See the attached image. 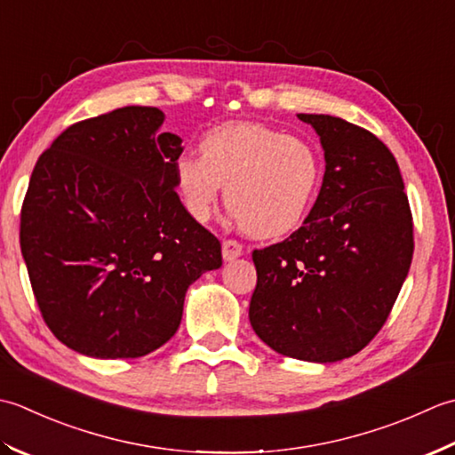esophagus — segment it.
<instances>
[{
	"label": "esophagus",
	"mask_w": 455,
	"mask_h": 455,
	"mask_svg": "<svg viewBox=\"0 0 455 455\" xmlns=\"http://www.w3.org/2000/svg\"><path fill=\"white\" fill-rule=\"evenodd\" d=\"M221 255H224L226 261H234V259L243 255V245L235 239H224V243H221Z\"/></svg>",
	"instance_id": "obj_1"
}]
</instances>
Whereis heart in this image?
Instances as JSON below:
<instances>
[{
    "label": "heart",
    "mask_w": 455,
    "mask_h": 455,
    "mask_svg": "<svg viewBox=\"0 0 455 455\" xmlns=\"http://www.w3.org/2000/svg\"><path fill=\"white\" fill-rule=\"evenodd\" d=\"M200 155L174 161L180 200L196 221L216 208L221 187L241 229L253 237H279L310 214L322 187L318 151L300 137L261 124H226L200 139Z\"/></svg>",
    "instance_id": "b5f03b06"
}]
</instances>
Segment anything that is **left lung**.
Listing matches in <instances>:
<instances>
[{"label": "left lung", "mask_w": 455, "mask_h": 455, "mask_svg": "<svg viewBox=\"0 0 455 455\" xmlns=\"http://www.w3.org/2000/svg\"><path fill=\"white\" fill-rule=\"evenodd\" d=\"M299 119L318 133L326 172L304 224L253 251L249 322L276 354L333 363L363 349L391 314L412 261V214L383 141L341 117Z\"/></svg>", "instance_id": "8db88e82"}]
</instances>
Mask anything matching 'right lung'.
<instances>
[{
    "mask_svg": "<svg viewBox=\"0 0 455 455\" xmlns=\"http://www.w3.org/2000/svg\"><path fill=\"white\" fill-rule=\"evenodd\" d=\"M164 114L127 106L70 125L36 161L21 208V253L43 320L98 359L159 349L188 286L221 267L220 241L176 194L182 139Z\"/></svg>",
    "mask_w": 455,
    "mask_h": 455,
    "instance_id": "add662e5",
    "label": "right lung"
}]
</instances>
